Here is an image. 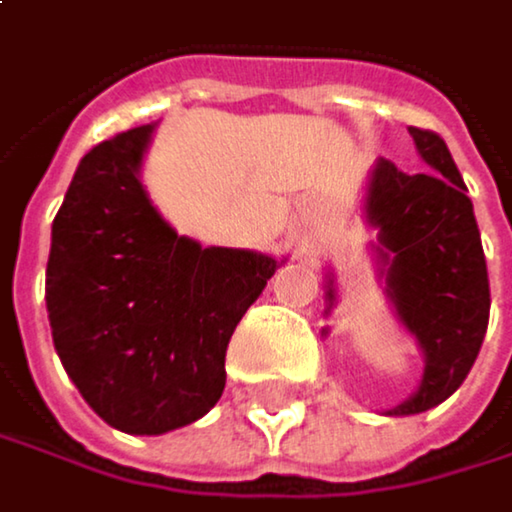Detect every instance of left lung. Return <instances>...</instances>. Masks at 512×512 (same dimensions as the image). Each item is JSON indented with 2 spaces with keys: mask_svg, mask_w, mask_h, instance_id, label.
<instances>
[{
  "mask_svg": "<svg viewBox=\"0 0 512 512\" xmlns=\"http://www.w3.org/2000/svg\"><path fill=\"white\" fill-rule=\"evenodd\" d=\"M408 131L429 170L402 173L378 158L363 194V218L378 230L372 242L378 282L426 363L417 390L387 417L423 414L450 399L468 378L489 327L486 254L462 173L435 131ZM324 294V315H330L339 297L333 273Z\"/></svg>",
  "mask_w": 512,
  "mask_h": 512,
  "instance_id": "left-lung-1",
  "label": "left lung"
}]
</instances>
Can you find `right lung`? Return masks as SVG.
I'll use <instances>...</instances> for the list:
<instances>
[{
	"label": "right lung",
	"instance_id": "1",
	"mask_svg": "<svg viewBox=\"0 0 512 512\" xmlns=\"http://www.w3.org/2000/svg\"><path fill=\"white\" fill-rule=\"evenodd\" d=\"M152 134L155 122L80 158L53 218L44 288L68 378L128 435H164L209 414L236 324L285 264L179 236L140 179Z\"/></svg>",
	"mask_w": 512,
	"mask_h": 512
}]
</instances>
